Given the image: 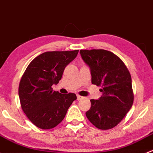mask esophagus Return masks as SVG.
<instances>
[{
  "instance_id": "1",
  "label": "esophagus",
  "mask_w": 153,
  "mask_h": 153,
  "mask_svg": "<svg viewBox=\"0 0 153 153\" xmlns=\"http://www.w3.org/2000/svg\"><path fill=\"white\" fill-rule=\"evenodd\" d=\"M83 99V97H81V96H80L79 94H77V100H82Z\"/></svg>"
}]
</instances>
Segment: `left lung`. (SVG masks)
Returning a JSON list of instances; mask_svg holds the SVG:
<instances>
[{
	"instance_id": "8db88e82",
	"label": "left lung",
	"mask_w": 153,
	"mask_h": 153,
	"mask_svg": "<svg viewBox=\"0 0 153 153\" xmlns=\"http://www.w3.org/2000/svg\"><path fill=\"white\" fill-rule=\"evenodd\" d=\"M81 58L90 68L91 83L102 86V96L91 100L86 115L96 128L108 130L117 126L133 103L131 74L123 61L105 50H81Z\"/></svg>"
}]
</instances>
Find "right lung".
Listing matches in <instances>:
<instances>
[{"label":"right lung","instance_id":"right-lung-1","mask_svg":"<svg viewBox=\"0 0 153 153\" xmlns=\"http://www.w3.org/2000/svg\"><path fill=\"white\" fill-rule=\"evenodd\" d=\"M78 53V50L43 53L28 64L22 75L18 91L20 104L38 128L47 130L57 126L77 99L74 93L62 94L53 91L52 86L62 79L65 67Z\"/></svg>","mask_w":153,"mask_h":153}]
</instances>
